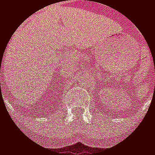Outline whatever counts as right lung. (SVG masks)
<instances>
[{"label":"right lung","mask_w":155,"mask_h":155,"mask_svg":"<svg viewBox=\"0 0 155 155\" xmlns=\"http://www.w3.org/2000/svg\"><path fill=\"white\" fill-rule=\"evenodd\" d=\"M0 72H1V71H0Z\"/></svg>","instance_id":"1"}]
</instances>
